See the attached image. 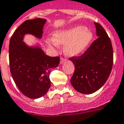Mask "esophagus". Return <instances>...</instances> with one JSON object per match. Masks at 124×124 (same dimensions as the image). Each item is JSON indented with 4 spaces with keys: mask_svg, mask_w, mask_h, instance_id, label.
I'll return each instance as SVG.
<instances>
[{
    "mask_svg": "<svg viewBox=\"0 0 124 124\" xmlns=\"http://www.w3.org/2000/svg\"><path fill=\"white\" fill-rule=\"evenodd\" d=\"M66 61H67V59H66V58H64V57H61V59H60V63H61H61H64V62Z\"/></svg>",
    "mask_w": 124,
    "mask_h": 124,
    "instance_id": "esophagus-1",
    "label": "esophagus"
}]
</instances>
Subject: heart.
<instances>
[{"mask_svg":"<svg viewBox=\"0 0 124 124\" xmlns=\"http://www.w3.org/2000/svg\"><path fill=\"white\" fill-rule=\"evenodd\" d=\"M92 31L83 26H76L65 30L55 32L53 39H50V45L56 46L57 44H66L65 51L68 54L78 55L83 52L92 41Z\"/></svg>","mask_w":124,"mask_h":124,"instance_id":"1","label":"heart"}]
</instances>
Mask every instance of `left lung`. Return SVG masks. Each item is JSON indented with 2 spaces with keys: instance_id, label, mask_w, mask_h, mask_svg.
Masks as SVG:
<instances>
[{
  "instance_id": "obj_1",
  "label": "left lung",
  "mask_w": 124,
  "mask_h": 124,
  "mask_svg": "<svg viewBox=\"0 0 124 124\" xmlns=\"http://www.w3.org/2000/svg\"><path fill=\"white\" fill-rule=\"evenodd\" d=\"M96 35L87 50L79 56L69 58L75 70L70 82L82 94H91L101 88L108 79L113 64V50L111 39L102 26L95 23Z\"/></svg>"
}]
</instances>
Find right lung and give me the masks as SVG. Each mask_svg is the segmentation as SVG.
<instances>
[{
    "mask_svg": "<svg viewBox=\"0 0 124 124\" xmlns=\"http://www.w3.org/2000/svg\"><path fill=\"white\" fill-rule=\"evenodd\" d=\"M45 22V19L41 18L24 21L16 29L9 41L11 74L19 91L31 99L39 98L46 94L50 87L51 69L57 67L60 61L59 56H48L40 48H30L23 41L26 33L41 38Z\"/></svg>",
    "mask_w": 124,
    "mask_h": 124,
    "instance_id": "add662e5",
    "label": "right lung"
}]
</instances>
